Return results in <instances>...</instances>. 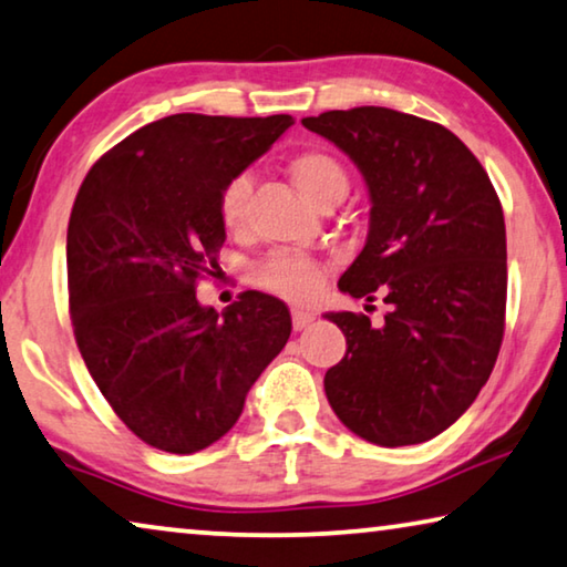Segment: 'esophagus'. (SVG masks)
I'll return each instance as SVG.
<instances>
[{
	"label": "esophagus",
	"mask_w": 567,
	"mask_h": 567,
	"mask_svg": "<svg viewBox=\"0 0 567 567\" xmlns=\"http://www.w3.org/2000/svg\"><path fill=\"white\" fill-rule=\"evenodd\" d=\"M312 320H316V316H312V312L302 310V308H292V328L295 330H305Z\"/></svg>",
	"instance_id": "1"
}]
</instances>
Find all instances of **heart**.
<instances>
[{"mask_svg":"<svg viewBox=\"0 0 567 567\" xmlns=\"http://www.w3.org/2000/svg\"><path fill=\"white\" fill-rule=\"evenodd\" d=\"M287 174H290L292 184L310 204H338L348 192V171L340 161L328 154V151L310 148L295 154L287 161ZM251 182L247 174L231 176L224 184L219 194V217L227 229H239L245 224L247 214V199H249ZM255 282L265 290L282 295L287 300H310L320 292L322 282H326V269L316 257L302 255V251L290 249H275L255 267Z\"/></svg>","mask_w":567,"mask_h":567,"instance_id":"b5f03b06","label":"heart"}]
</instances>
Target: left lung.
<instances>
[{"label":"left lung","instance_id":"1","mask_svg":"<svg viewBox=\"0 0 567 567\" xmlns=\"http://www.w3.org/2000/svg\"><path fill=\"white\" fill-rule=\"evenodd\" d=\"M302 125L343 151L365 178L371 221L340 292L391 310L381 326L326 312L346 358L326 373L336 416L379 446L421 444L472 406L505 332L507 237L477 156L416 115L363 105Z\"/></svg>","mask_w":567,"mask_h":567}]
</instances>
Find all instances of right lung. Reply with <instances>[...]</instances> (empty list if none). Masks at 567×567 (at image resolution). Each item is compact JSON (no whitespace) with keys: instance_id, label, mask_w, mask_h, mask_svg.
Listing matches in <instances>:
<instances>
[{"instance_id":"obj_1","label":"right lung","mask_w":567,"mask_h":567,"mask_svg":"<svg viewBox=\"0 0 567 567\" xmlns=\"http://www.w3.org/2000/svg\"><path fill=\"white\" fill-rule=\"evenodd\" d=\"M292 115L176 113L143 125L87 171L68 224L80 355L141 442L194 454L237 424L247 391L290 338L282 300L247 290L219 312L196 282L219 272V194Z\"/></svg>"}]
</instances>
